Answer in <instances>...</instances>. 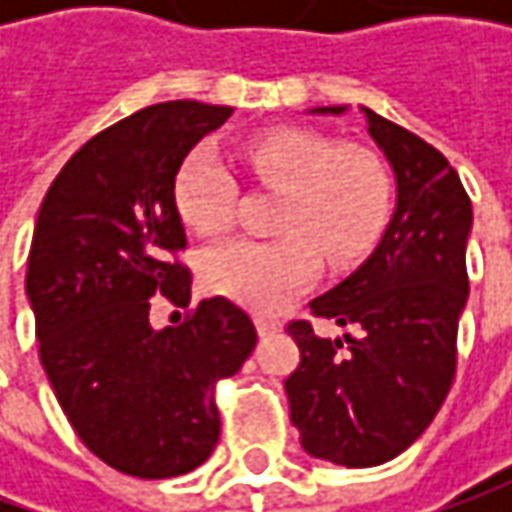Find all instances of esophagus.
I'll return each instance as SVG.
<instances>
[{
  "instance_id": "obj_1",
  "label": "esophagus",
  "mask_w": 512,
  "mask_h": 512,
  "mask_svg": "<svg viewBox=\"0 0 512 512\" xmlns=\"http://www.w3.org/2000/svg\"><path fill=\"white\" fill-rule=\"evenodd\" d=\"M279 322L276 319H265V316H259L256 319V330H259V336H270V333H276L279 330Z\"/></svg>"
}]
</instances>
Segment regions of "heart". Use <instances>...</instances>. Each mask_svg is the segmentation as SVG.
Masks as SVG:
<instances>
[{"mask_svg":"<svg viewBox=\"0 0 512 512\" xmlns=\"http://www.w3.org/2000/svg\"><path fill=\"white\" fill-rule=\"evenodd\" d=\"M250 173L285 187L279 202V239H233L213 247L202 279L216 296L273 313L322 270V253L347 265L367 253L390 219L393 185L382 159L362 145H336L325 133L276 128L242 148ZM173 205L202 236H222L239 216V185L207 148L182 159L173 176Z\"/></svg>","mask_w":512,"mask_h":512,"instance_id":"obj_1","label":"heart"}]
</instances>
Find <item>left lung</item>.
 I'll return each mask as SVG.
<instances>
[{
	"instance_id": "left-lung-1",
	"label": "left lung",
	"mask_w": 512,
	"mask_h": 512,
	"mask_svg": "<svg viewBox=\"0 0 512 512\" xmlns=\"http://www.w3.org/2000/svg\"><path fill=\"white\" fill-rule=\"evenodd\" d=\"M319 113H344L316 108ZM367 113V130L393 165L399 205L373 256L310 302L316 319L359 327L322 339L305 319L287 325L299 367L285 379L290 422L313 459L376 467L416 442L456 376L467 302L473 207L459 173L416 133Z\"/></svg>"
}]
</instances>
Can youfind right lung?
<instances>
[{
	"instance_id": "add662e5",
	"label": "right lung",
	"mask_w": 512,
	"mask_h": 512,
	"mask_svg": "<svg viewBox=\"0 0 512 512\" xmlns=\"http://www.w3.org/2000/svg\"><path fill=\"white\" fill-rule=\"evenodd\" d=\"M230 116L225 105L162 102L88 139L48 187L28 256L39 359L93 456L136 479H170L219 442L216 382L239 373L256 327L225 296L190 307L185 225L173 176ZM188 310L149 325L155 296Z\"/></svg>"
}]
</instances>
